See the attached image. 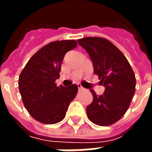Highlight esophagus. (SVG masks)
I'll list each match as a JSON object with an SVG mask.
<instances>
[{"mask_svg": "<svg viewBox=\"0 0 152 152\" xmlns=\"http://www.w3.org/2000/svg\"><path fill=\"white\" fill-rule=\"evenodd\" d=\"M77 86H78V89H79L80 91V90H83V89H84V88H83L82 86H80V85H79V84L77 85Z\"/></svg>", "mask_w": 152, "mask_h": 152, "instance_id": "obj_1", "label": "esophagus"}]
</instances>
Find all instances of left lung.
<instances>
[{"instance_id": "left-lung-1", "label": "left lung", "mask_w": 152, "mask_h": 152, "mask_svg": "<svg viewBox=\"0 0 152 152\" xmlns=\"http://www.w3.org/2000/svg\"><path fill=\"white\" fill-rule=\"evenodd\" d=\"M77 41L89 53L94 72L105 86L102 95L90 90L94 99L86 108L87 116L97 125H112L129 107L136 86L134 71L123 53L105 38L89 37Z\"/></svg>"}]
</instances>
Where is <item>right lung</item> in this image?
<instances>
[{
    "label": "right lung",
    "mask_w": 152,
    "mask_h": 152,
    "mask_svg": "<svg viewBox=\"0 0 152 152\" xmlns=\"http://www.w3.org/2000/svg\"><path fill=\"white\" fill-rule=\"evenodd\" d=\"M75 40L53 41L42 47L28 60L19 75L18 88L28 113L43 124H56L66 115L78 86H57L64 55L76 48Z\"/></svg>",
    "instance_id": "add662e5"
}]
</instances>
